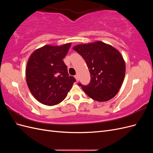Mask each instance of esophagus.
<instances>
[{"instance_id": "1", "label": "esophagus", "mask_w": 153, "mask_h": 153, "mask_svg": "<svg viewBox=\"0 0 153 153\" xmlns=\"http://www.w3.org/2000/svg\"><path fill=\"white\" fill-rule=\"evenodd\" d=\"M75 78H76V81H78V80H79V78H78V75H76L75 76Z\"/></svg>"}]
</instances>
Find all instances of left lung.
Listing matches in <instances>:
<instances>
[{"instance_id": "1", "label": "left lung", "mask_w": 153, "mask_h": 153, "mask_svg": "<svg viewBox=\"0 0 153 153\" xmlns=\"http://www.w3.org/2000/svg\"><path fill=\"white\" fill-rule=\"evenodd\" d=\"M84 58L91 75L87 85H78L91 98L108 101L117 94L123 84L126 66L119 51L101 41L78 45L73 48Z\"/></svg>"}]
</instances>
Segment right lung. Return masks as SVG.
<instances>
[{
  "mask_svg": "<svg viewBox=\"0 0 153 153\" xmlns=\"http://www.w3.org/2000/svg\"><path fill=\"white\" fill-rule=\"evenodd\" d=\"M71 45H45L35 50L29 59L27 84L32 94L42 104L52 106L61 103L76 81L69 76L62 61Z\"/></svg>",
  "mask_w": 153,
  "mask_h": 153,
  "instance_id": "add662e5",
  "label": "right lung"
}]
</instances>
